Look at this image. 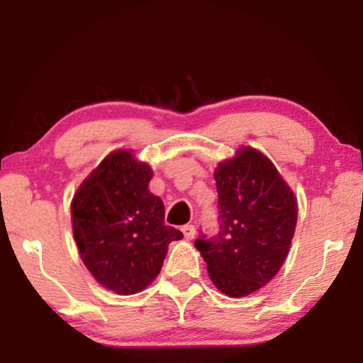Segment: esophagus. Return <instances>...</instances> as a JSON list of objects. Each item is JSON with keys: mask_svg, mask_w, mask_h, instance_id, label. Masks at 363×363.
<instances>
[{"mask_svg": "<svg viewBox=\"0 0 363 363\" xmlns=\"http://www.w3.org/2000/svg\"><path fill=\"white\" fill-rule=\"evenodd\" d=\"M182 233H184V238H187V240H192V238L195 237V225H192V224L184 225Z\"/></svg>", "mask_w": 363, "mask_h": 363, "instance_id": "esophagus-1", "label": "esophagus"}]
</instances>
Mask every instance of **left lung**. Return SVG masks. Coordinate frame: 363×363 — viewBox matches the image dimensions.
Masks as SVG:
<instances>
[{"instance_id":"1","label":"left lung","mask_w":363,"mask_h":363,"mask_svg":"<svg viewBox=\"0 0 363 363\" xmlns=\"http://www.w3.org/2000/svg\"><path fill=\"white\" fill-rule=\"evenodd\" d=\"M220 230L195 240L208 275L230 298L255 293L272 280L288 256L298 201L275 164L253 147H240L214 169Z\"/></svg>"}]
</instances>
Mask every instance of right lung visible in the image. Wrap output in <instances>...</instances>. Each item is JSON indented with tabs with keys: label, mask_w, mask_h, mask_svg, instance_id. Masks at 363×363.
I'll return each instance as SVG.
<instances>
[{
	"label": "right lung",
	"mask_w": 363,
	"mask_h": 363,
	"mask_svg": "<svg viewBox=\"0 0 363 363\" xmlns=\"http://www.w3.org/2000/svg\"><path fill=\"white\" fill-rule=\"evenodd\" d=\"M153 171L133 150L110 152L77 189L72 229L82 261L104 288L136 294L157 279L168 245L182 232L164 225V205L149 190Z\"/></svg>",
	"instance_id": "add662e5"
}]
</instances>
